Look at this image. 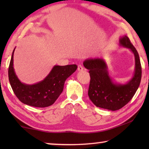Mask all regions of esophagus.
<instances>
[{
	"instance_id": "34e87169",
	"label": "esophagus",
	"mask_w": 149,
	"mask_h": 149,
	"mask_svg": "<svg viewBox=\"0 0 149 149\" xmlns=\"http://www.w3.org/2000/svg\"><path fill=\"white\" fill-rule=\"evenodd\" d=\"M77 70L79 71H82L83 70V67L81 66V65H79L78 66V68H77Z\"/></svg>"
}]
</instances>
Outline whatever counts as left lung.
Listing matches in <instances>:
<instances>
[{"mask_svg": "<svg viewBox=\"0 0 149 149\" xmlns=\"http://www.w3.org/2000/svg\"><path fill=\"white\" fill-rule=\"evenodd\" d=\"M119 45L129 49L135 59L134 74L125 83L113 80L102 58H88L83 63L85 68L89 70L91 77L88 90L89 99L97 107L112 111L121 109L131 100L139 87L142 77L139 55L129 38L125 35L120 37Z\"/></svg>", "mask_w": 149, "mask_h": 149, "instance_id": "left-lung-1", "label": "left lung"}]
</instances>
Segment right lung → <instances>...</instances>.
<instances>
[{
	"label": "right lung",
	"instance_id": "add662e5",
	"mask_svg": "<svg viewBox=\"0 0 149 149\" xmlns=\"http://www.w3.org/2000/svg\"><path fill=\"white\" fill-rule=\"evenodd\" d=\"M15 49V47L12 53L8 71L14 93L22 103L31 107L44 108L52 105L62 93L65 81L76 71L77 65H55L43 80L34 84H26L19 80L14 70Z\"/></svg>",
	"mask_w": 149,
	"mask_h": 149
}]
</instances>
